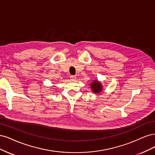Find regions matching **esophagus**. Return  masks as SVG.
<instances>
[{
	"mask_svg": "<svg viewBox=\"0 0 155 155\" xmlns=\"http://www.w3.org/2000/svg\"><path fill=\"white\" fill-rule=\"evenodd\" d=\"M70 78H71V81H75V80H76V77H75V76H71V77H70Z\"/></svg>",
	"mask_w": 155,
	"mask_h": 155,
	"instance_id": "obj_1",
	"label": "esophagus"
}]
</instances>
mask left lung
<instances>
[{"label": "left lung", "mask_w": 155, "mask_h": 155, "mask_svg": "<svg viewBox=\"0 0 155 155\" xmlns=\"http://www.w3.org/2000/svg\"><path fill=\"white\" fill-rule=\"evenodd\" d=\"M90 88L91 89L92 91L95 93V94H100L101 93H102V90H103V86L102 85L101 82L98 81L97 79L94 80L90 84Z\"/></svg>", "instance_id": "obj_1"}]
</instances>
